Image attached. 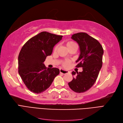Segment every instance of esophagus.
Wrapping results in <instances>:
<instances>
[{
  "label": "esophagus",
  "mask_w": 123,
  "mask_h": 123,
  "mask_svg": "<svg viewBox=\"0 0 123 123\" xmlns=\"http://www.w3.org/2000/svg\"><path fill=\"white\" fill-rule=\"evenodd\" d=\"M59 72H60L61 73H62L63 74H67L69 72L68 71H66V70H64L63 69H60V70H59Z\"/></svg>",
  "instance_id": "34e87169"
}]
</instances>
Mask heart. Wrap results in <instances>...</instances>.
I'll return each instance as SVG.
<instances>
[{
    "label": "heart",
    "mask_w": 123,
    "mask_h": 123,
    "mask_svg": "<svg viewBox=\"0 0 123 123\" xmlns=\"http://www.w3.org/2000/svg\"><path fill=\"white\" fill-rule=\"evenodd\" d=\"M66 46H67V47L68 49H71V48H72L74 47H77L76 44L74 42H73V41H68V42L66 43ZM57 49H58V45H56L54 48V51L55 52H56L57 51ZM70 63H71V61H70V60H65V61H62V66L64 67L68 68V67L70 66Z\"/></svg>",
    "instance_id": "obj_1"
}]
</instances>
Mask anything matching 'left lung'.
<instances>
[{
  "mask_svg": "<svg viewBox=\"0 0 123 123\" xmlns=\"http://www.w3.org/2000/svg\"><path fill=\"white\" fill-rule=\"evenodd\" d=\"M71 38L79 43L80 53L76 61V67H82L83 71L76 72V76L68 83L69 86L76 93L88 90L97 80L103 64V47L96 39L87 33L80 32L73 34ZM76 72L73 71L72 75Z\"/></svg>",
  "mask_w": 123,
  "mask_h": 123,
  "instance_id": "1",
  "label": "left lung"
}]
</instances>
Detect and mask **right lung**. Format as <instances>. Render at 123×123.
<instances>
[{"label": "right lung", "instance_id": "right-lung-1", "mask_svg": "<svg viewBox=\"0 0 123 123\" xmlns=\"http://www.w3.org/2000/svg\"><path fill=\"white\" fill-rule=\"evenodd\" d=\"M62 35L42 32L32 37L22 47L18 55V73L30 91L39 94L49 88L59 69L47 68L43 62L51 55Z\"/></svg>", "mask_w": 123, "mask_h": 123}]
</instances>
